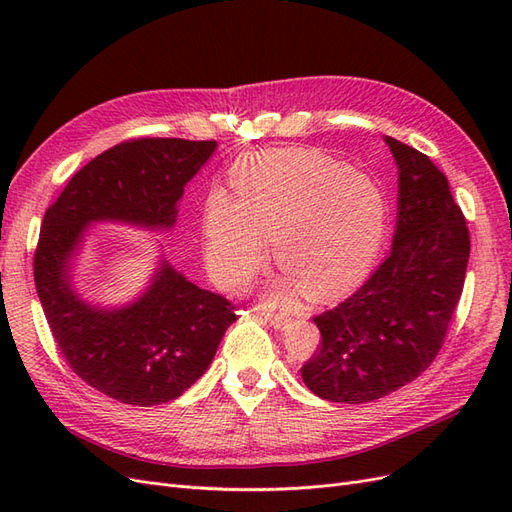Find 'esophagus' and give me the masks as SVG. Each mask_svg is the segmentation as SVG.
<instances>
[{"label":"esophagus","instance_id":"34e87169","mask_svg":"<svg viewBox=\"0 0 512 512\" xmlns=\"http://www.w3.org/2000/svg\"><path fill=\"white\" fill-rule=\"evenodd\" d=\"M254 312L265 320V322H269L273 329H282L284 324H286V316H282V314H271V312H267V309H254Z\"/></svg>","mask_w":512,"mask_h":512}]
</instances>
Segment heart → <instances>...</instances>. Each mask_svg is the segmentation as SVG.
I'll return each instance as SVG.
<instances>
[{
    "instance_id": "obj_1",
    "label": "heart",
    "mask_w": 512,
    "mask_h": 512,
    "mask_svg": "<svg viewBox=\"0 0 512 512\" xmlns=\"http://www.w3.org/2000/svg\"><path fill=\"white\" fill-rule=\"evenodd\" d=\"M235 198L213 192L205 200L200 237L213 282L245 286L265 265L301 282L314 299H329L359 284L386 237L389 209L369 177L305 149L252 153L232 170ZM280 284L273 299L288 294Z\"/></svg>"
}]
</instances>
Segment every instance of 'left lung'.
<instances>
[{"instance_id": "8db88e82", "label": "left lung", "mask_w": 512, "mask_h": 512, "mask_svg": "<svg viewBox=\"0 0 512 512\" xmlns=\"http://www.w3.org/2000/svg\"><path fill=\"white\" fill-rule=\"evenodd\" d=\"M397 162L391 254L344 303L314 318L322 342L301 367L314 395L367 404L406 386L436 359L470 258L466 218L425 153L384 136Z\"/></svg>"}]
</instances>
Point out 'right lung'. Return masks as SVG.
<instances>
[{
  "label": "right lung",
  "mask_w": 512,
  "mask_h": 512,
  "mask_svg": "<svg viewBox=\"0 0 512 512\" xmlns=\"http://www.w3.org/2000/svg\"><path fill=\"white\" fill-rule=\"evenodd\" d=\"M215 147L183 138L119 143L85 164L44 213L34 280L46 322L74 374L121 404L158 406L188 391L237 320L235 307L164 256L141 297L100 307L76 292L74 258L96 222L173 228L183 188Z\"/></svg>",
  "instance_id": "obj_1"
}]
</instances>
